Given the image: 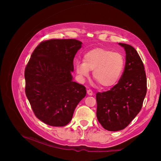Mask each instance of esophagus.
<instances>
[{"instance_id":"34e87169","label":"esophagus","mask_w":161,"mask_h":161,"mask_svg":"<svg viewBox=\"0 0 161 161\" xmlns=\"http://www.w3.org/2000/svg\"><path fill=\"white\" fill-rule=\"evenodd\" d=\"M87 95H89V96H92V95H93V92H92V91L91 89L87 90Z\"/></svg>"}]
</instances>
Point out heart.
<instances>
[{"instance_id":"obj_1","label":"heart","mask_w":161,"mask_h":161,"mask_svg":"<svg viewBox=\"0 0 161 161\" xmlns=\"http://www.w3.org/2000/svg\"><path fill=\"white\" fill-rule=\"evenodd\" d=\"M75 72L82 80L88 77L89 70H93L92 76L103 87H111L117 83L121 77L125 58L119 53L102 48H95L86 53L83 62H74Z\"/></svg>"}]
</instances>
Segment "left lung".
<instances>
[{"instance_id": "obj_1", "label": "left lung", "mask_w": 161, "mask_h": 161, "mask_svg": "<svg viewBox=\"0 0 161 161\" xmlns=\"http://www.w3.org/2000/svg\"><path fill=\"white\" fill-rule=\"evenodd\" d=\"M119 44L126 53L124 72L110 90L96 95L98 121L109 131L123 130L130 124L141 110L147 92L144 66L136 50Z\"/></svg>"}]
</instances>
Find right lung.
I'll return each instance as SVG.
<instances>
[{
    "mask_svg": "<svg viewBox=\"0 0 161 161\" xmlns=\"http://www.w3.org/2000/svg\"><path fill=\"white\" fill-rule=\"evenodd\" d=\"M82 42L75 39L42 42L25 68V93L38 119L53 126L71 121L75 108L86 97L83 86L73 81L74 58Z\"/></svg>",
    "mask_w": 161,
    "mask_h": 161,
    "instance_id": "add662e5",
    "label": "right lung"
}]
</instances>
